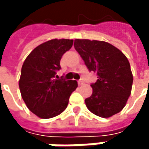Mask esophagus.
<instances>
[{
	"instance_id": "34e87169",
	"label": "esophagus",
	"mask_w": 149,
	"mask_h": 149,
	"mask_svg": "<svg viewBox=\"0 0 149 149\" xmlns=\"http://www.w3.org/2000/svg\"><path fill=\"white\" fill-rule=\"evenodd\" d=\"M77 83H78L79 85H82V84H84V80H83V79H79V80L77 81Z\"/></svg>"
}]
</instances>
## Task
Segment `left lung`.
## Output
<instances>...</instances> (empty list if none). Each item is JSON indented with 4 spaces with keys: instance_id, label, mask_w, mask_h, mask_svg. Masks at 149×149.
Instances as JSON below:
<instances>
[{
    "instance_id": "8db88e82",
    "label": "left lung",
    "mask_w": 149,
    "mask_h": 149,
    "mask_svg": "<svg viewBox=\"0 0 149 149\" xmlns=\"http://www.w3.org/2000/svg\"><path fill=\"white\" fill-rule=\"evenodd\" d=\"M74 47L90 72L97 75L91 84L92 95L85 99L88 109L100 117L119 113L131 94L133 75L126 56L111 44L75 40Z\"/></svg>"
}]
</instances>
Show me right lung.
I'll return each instance as SVG.
<instances>
[{"label":"right lung","mask_w":149,"mask_h":149,"mask_svg":"<svg viewBox=\"0 0 149 149\" xmlns=\"http://www.w3.org/2000/svg\"><path fill=\"white\" fill-rule=\"evenodd\" d=\"M73 44L72 40H51L34 48L25 59L19 81L21 97L37 116L47 119L61 114L71 94L77 87L75 80L57 79L60 59Z\"/></svg>","instance_id":"add662e5"}]
</instances>
